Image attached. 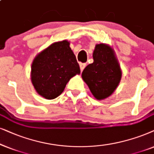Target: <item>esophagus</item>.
Instances as JSON below:
<instances>
[{"label": "esophagus", "mask_w": 154, "mask_h": 154, "mask_svg": "<svg viewBox=\"0 0 154 154\" xmlns=\"http://www.w3.org/2000/svg\"><path fill=\"white\" fill-rule=\"evenodd\" d=\"M85 67H86L85 63H80V64H79V67H80L81 71H83V69L85 68Z\"/></svg>", "instance_id": "1"}]
</instances>
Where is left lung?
Masks as SVG:
<instances>
[{
	"instance_id": "1",
	"label": "left lung",
	"mask_w": 154,
	"mask_h": 154,
	"mask_svg": "<svg viewBox=\"0 0 154 154\" xmlns=\"http://www.w3.org/2000/svg\"><path fill=\"white\" fill-rule=\"evenodd\" d=\"M94 63L82 73L83 80L97 100L109 97L118 87L122 70L115 51L105 44H96L93 52Z\"/></svg>"
}]
</instances>
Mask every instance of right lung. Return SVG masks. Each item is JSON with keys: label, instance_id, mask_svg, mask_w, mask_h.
<instances>
[{"label": "right lung", "instance_id": "right-lung-1", "mask_svg": "<svg viewBox=\"0 0 154 154\" xmlns=\"http://www.w3.org/2000/svg\"><path fill=\"white\" fill-rule=\"evenodd\" d=\"M80 69L67 40L51 44L34 58L31 80L36 92L46 99H54L64 91L72 77Z\"/></svg>", "mask_w": 154, "mask_h": 154}]
</instances>
